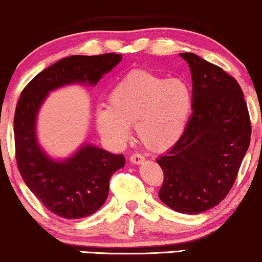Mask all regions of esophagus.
<instances>
[{
	"mask_svg": "<svg viewBox=\"0 0 262 262\" xmlns=\"http://www.w3.org/2000/svg\"><path fill=\"white\" fill-rule=\"evenodd\" d=\"M129 159H130V162L133 164H140V163L144 162V157H143V155L139 154V153L130 155V158H129Z\"/></svg>",
	"mask_w": 262,
	"mask_h": 262,
	"instance_id": "1",
	"label": "esophagus"
}]
</instances>
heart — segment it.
<instances>
[{"mask_svg":"<svg viewBox=\"0 0 262 262\" xmlns=\"http://www.w3.org/2000/svg\"><path fill=\"white\" fill-rule=\"evenodd\" d=\"M192 111L191 89L182 79H168L148 71H133L108 94V108L96 111L100 136L116 146L130 137L151 151H164L179 142Z\"/></svg>","mask_w":262,"mask_h":262,"instance_id":"heart-1","label":"heart"}]
</instances>
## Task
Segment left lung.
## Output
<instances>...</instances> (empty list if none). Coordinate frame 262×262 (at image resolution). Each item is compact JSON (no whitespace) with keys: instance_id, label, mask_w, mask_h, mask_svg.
Returning <instances> with one entry per match:
<instances>
[{"instance_id":"left-lung-1","label":"left lung","mask_w":262,"mask_h":262,"mask_svg":"<svg viewBox=\"0 0 262 262\" xmlns=\"http://www.w3.org/2000/svg\"><path fill=\"white\" fill-rule=\"evenodd\" d=\"M190 67L192 113L185 133L157 160L164 182L159 198L182 214L214 208L229 194L251 138V123L236 79L194 53Z\"/></svg>"}]
</instances>
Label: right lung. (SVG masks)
Segmentation results:
<instances>
[{
    "instance_id": "1",
    "label": "right lung",
    "mask_w": 262,
    "mask_h": 262,
    "mask_svg": "<svg viewBox=\"0 0 262 262\" xmlns=\"http://www.w3.org/2000/svg\"><path fill=\"white\" fill-rule=\"evenodd\" d=\"M122 61V54L71 56L43 70L26 85L14 112L13 130L19 174L46 208L64 219L94 214L105 203L109 180L123 168V154L84 144L76 154L54 160L37 142L36 120L48 93L68 84L96 85L103 74Z\"/></svg>"
}]
</instances>
